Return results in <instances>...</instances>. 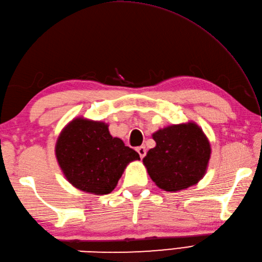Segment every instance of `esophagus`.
Returning <instances> with one entry per match:
<instances>
[{"mask_svg": "<svg viewBox=\"0 0 262 262\" xmlns=\"http://www.w3.org/2000/svg\"><path fill=\"white\" fill-rule=\"evenodd\" d=\"M136 151L138 152V154H140V158H141V159H143V158L145 157V155H146V148L144 147V146L137 147V148H136Z\"/></svg>", "mask_w": 262, "mask_h": 262, "instance_id": "1", "label": "esophagus"}]
</instances>
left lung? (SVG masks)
<instances>
[{
    "label": "left lung",
    "instance_id": "obj_1",
    "mask_svg": "<svg viewBox=\"0 0 262 262\" xmlns=\"http://www.w3.org/2000/svg\"><path fill=\"white\" fill-rule=\"evenodd\" d=\"M157 143L143 163L151 179L165 191H179L196 185L207 170L210 144L196 122L172 125L152 135Z\"/></svg>",
    "mask_w": 262,
    "mask_h": 262
}]
</instances>
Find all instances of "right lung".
<instances>
[{
    "label": "right lung",
    "mask_w": 262,
    "mask_h": 262,
    "mask_svg": "<svg viewBox=\"0 0 262 262\" xmlns=\"http://www.w3.org/2000/svg\"><path fill=\"white\" fill-rule=\"evenodd\" d=\"M55 154L71 185L93 194L110 193L126 166L140 160L136 151L110 135L108 124L82 117L63 128Z\"/></svg>",
    "instance_id": "right-lung-1"
}]
</instances>
